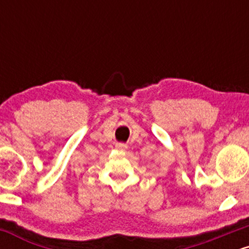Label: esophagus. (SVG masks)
I'll list each match as a JSON object with an SVG mask.
<instances>
[{
  "mask_svg": "<svg viewBox=\"0 0 249 249\" xmlns=\"http://www.w3.org/2000/svg\"><path fill=\"white\" fill-rule=\"evenodd\" d=\"M116 150L117 151H122V152H123V151H126L127 150V145L119 142V144L116 145Z\"/></svg>",
  "mask_w": 249,
  "mask_h": 249,
  "instance_id": "obj_1",
  "label": "esophagus"
}]
</instances>
